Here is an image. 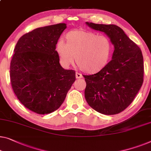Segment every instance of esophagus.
Listing matches in <instances>:
<instances>
[{
	"label": "esophagus",
	"mask_w": 151,
	"mask_h": 151,
	"mask_svg": "<svg viewBox=\"0 0 151 151\" xmlns=\"http://www.w3.org/2000/svg\"><path fill=\"white\" fill-rule=\"evenodd\" d=\"M76 78H77V79H80V78H83V76H82V75L81 73L76 72Z\"/></svg>",
	"instance_id": "34e87169"
}]
</instances>
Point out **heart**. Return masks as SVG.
Masks as SVG:
<instances>
[{
    "label": "heart",
    "instance_id": "heart-1",
    "mask_svg": "<svg viewBox=\"0 0 151 151\" xmlns=\"http://www.w3.org/2000/svg\"><path fill=\"white\" fill-rule=\"evenodd\" d=\"M65 39L66 43L60 40L56 45V51L64 66L72 65L76 58V64L83 71L93 74L108 65L112 52V43L106 37L78 30L67 32Z\"/></svg>",
    "mask_w": 151,
    "mask_h": 151
}]
</instances>
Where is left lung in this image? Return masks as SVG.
<instances>
[{
	"instance_id": "obj_1",
	"label": "left lung",
	"mask_w": 151,
	"mask_h": 151,
	"mask_svg": "<svg viewBox=\"0 0 151 151\" xmlns=\"http://www.w3.org/2000/svg\"><path fill=\"white\" fill-rule=\"evenodd\" d=\"M95 30L104 32L114 45L112 60L98 73L84 76L85 99L97 112L116 114L134 101L143 83L144 61L139 47L114 24L86 22Z\"/></svg>"
}]
</instances>
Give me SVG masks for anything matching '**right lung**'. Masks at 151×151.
Segmentation results:
<instances>
[{"label": "right lung", "mask_w": 151, "mask_h": 151, "mask_svg": "<svg viewBox=\"0 0 151 151\" xmlns=\"http://www.w3.org/2000/svg\"><path fill=\"white\" fill-rule=\"evenodd\" d=\"M65 23L37 28L22 36L10 65L12 88L19 101L39 114L59 108L76 80V72L63 69L56 45Z\"/></svg>", "instance_id": "1"}]
</instances>
